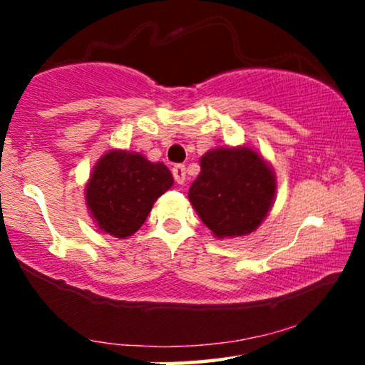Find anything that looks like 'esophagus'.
I'll use <instances>...</instances> for the list:
<instances>
[{
  "instance_id": "34e87169",
  "label": "esophagus",
  "mask_w": 365,
  "mask_h": 365,
  "mask_svg": "<svg viewBox=\"0 0 365 365\" xmlns=\"http://www.w3.org/2000/svg\"><path fill=\"white\" fill-rule=\"evenodd\" d=\"M173 177H175V182L177 183H183L185 182V177H187V170H185V166L183 165H175L173 166Z\"/></svg>"
}]
</instances>
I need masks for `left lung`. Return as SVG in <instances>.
Here are the masks:
<instances>
[{
	"mask_svg": "<svg viewBox=\"0 0 365 365\" xmlns=\"http://www.w3.org/2000/svg\"><path fill=\"white\" fill-rule=\"evenodd\" d=\"M273 170L249 148H220L200 158L188 199L217 238L252 233L273 206Z\"/></svg>",
	"mask_w": 365,
	"mask_h": 365,
	"instance_id": "left-lung-1",
	"label": "left lung"
}]
</instances>
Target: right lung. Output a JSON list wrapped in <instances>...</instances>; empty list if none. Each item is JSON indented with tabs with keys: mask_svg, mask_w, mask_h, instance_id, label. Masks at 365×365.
Here are the masks:
<instances>
[{
	"mask_svg": "<svg viewBox=\"0 0 365 365\" xmlns=\"http://www.w3.org/2000/svg\"><path fill=\"white\" fill-rule=\"evenodd\" d=\"M171 185L173 175L163 163H150L137 153L110 150L87 183V207L103 232L127 238L144 225L153 204Z\"/></svg>",
	"mask_w": 365,
	"mask_h": 365,
	"instance_id": "obj_1",
	"label": "right lung"
}]
</instances>
